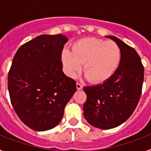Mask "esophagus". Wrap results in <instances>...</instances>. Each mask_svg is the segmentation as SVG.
<instances>
[{
	"label": "esophagus",
	"mask_w": 151,
	"mask_h": 151,
	"mask_svg": "<svg viewBox=\"0 0 151 151\" xmlns=\"http://www.w3.org/2000/svg\"><path fill=\"white\" fill-rule=\"evenodd\" d=\"M76 88L78 90H82V88H83V86H82V85L81 83H79V82H77L76 83Z\"/></svg>",
	"instance_id": "1"
}]
</instances>
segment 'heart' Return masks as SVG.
<instances>
[{
    "instance_id": "b5f03b06",
    "label": "heart",
    "mask_w": 151,
    "mask_h": 151,
    "mask_svg": "<svg viewBox=\"0 0 151 151\" xmlns=\"http://www.w3.org/2000/svg\"><path fill=\"white\" fill-rule=\"evenodd\" d=\"M121 57V49L116 42L94 38L78 40L72 50L64 49L62 54L63 63L69 76L74 77L84 63V73L94 83L109 79L116 72Z\"/></svg>"
}]
</instances>
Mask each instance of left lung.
Returning a JSON list of instances; mask_svg holds the SVG:
<instances>
[{
  "instance_id": "left-lung-1",
  "label": "left lung",
  "mask_w": 151,
  "mask_h": 151,
  "mask_svg": "<svg viewBox=\"0 0 151 151\" xmlns=\"http://www.w3.org/2000/svg\"><path fill=\"white\" fill-rule=\"evenodd\" d=\"M106 37L120 47V64L109 79L84 87L87 95L84 116L90 125L101 129L117 127L131 116L141 97L144 82V66L136 50L115 36Z\"/></svg>"
}]
</instances>
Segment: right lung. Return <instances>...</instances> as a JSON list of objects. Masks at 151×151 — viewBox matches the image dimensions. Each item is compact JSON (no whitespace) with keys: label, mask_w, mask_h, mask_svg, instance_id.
Wrapping results in <instances>:
<instances>
[{"label":"right lung","mask_w":151,"mask_h":151,"mask_svg":"<svg viewBox=\"0 0 151 151\" xmlns=\"http://www.w3.org/2000/svg\"><path fill=\"white\" fill-rule=\"evenodd\" d=\"M63 35H41L18 49L8 73L10 101L20 120L38 132L57 126L76 91V82L63 72Z\"/></svg>","instance_id":"1"}]
</instances>
